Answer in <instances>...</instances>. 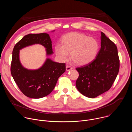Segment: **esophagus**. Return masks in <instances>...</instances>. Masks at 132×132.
I'll list each match as a JSON object with an SVG mask.
<instances>
[{
    "instance_id": "obj_1",
    "label": "esophagus",
    "mask_w": 132,
    "mask_h": 132,
    "mask_svg": "<svg viewBox=\"0 0 132 132\" xmlns=\"http://www.w3.org/2000/svg\"><path fill=\"white\" fill-rule=\"evenodd\" d=\"M72 69V67L71 66H69V65H67L66 66V71H68L69 70H70L71 69Z\"/></svg>"
}]
</instances>
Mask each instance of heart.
<instances>
[{"label":"heart","instance_id":"1","mask_svg":"<svg viewBox=\"0 0 132 132\" xmlns=\"http://www.w3.org/2000/svg\"><path fill=\"white\" fill-rule=\"evenodd\" d=\"M62 43L55 45V51L59 59L66 61L69 59V53H71L73 62L80 65L87 64L95 59L99 48L97 40L77 32L64 35Z\"/></svg>","mask_w":132,"mask_h":132}]
</instances>
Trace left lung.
Returning <instances> with one entry per match:
<instances>
[{"instance_id": "1", "label": "left lung", "mask_w": 132, "mask_h": 132, "mask_svg": "<svg viewBox=\"0 0 132 132\" xmlns=\"http://www.w3.org/2000/svg\"><path fill=\"white\" fill-rule=\"evenodd\" d=\"M101 48L96 59L77 67L76 86L84 96L94 98L108 91L119 73L120 60L116 44L101 32Z\"/></svg>"}]
</instances>
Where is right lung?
<instances>
[{"label": "right lung", "mask_w": 132, "mask_h": 132, "mask_svg": "<svg viewBox=\"0 0 132 132\" xmlns=\"http://www.w3.org/2000/svg\"><path fill=\"white\" fill-rule=\"evenodd\" d=\"M35 44L45 47L47 56L53 54L52 41L48 34H28L13 48L10 70L15 82L24 95L30 98L39 99L48 95L53 90L59 78L65 72L66 66L65 63L46 59L39 69L31 70L24 68L20 61V50Z\"/></svg>", "instance_id": "right-lung-1"}]
</instances>
